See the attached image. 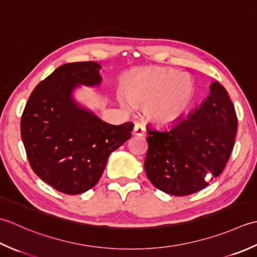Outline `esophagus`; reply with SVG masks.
Returning a JSON list of instances; mask_svg holds the SVG:
<instances>
[{"label":"esophagus","instance_id":"esophagus-1","mask_svg":"<svg viewBox=\"0 0 257 257\" xmlns=\"http://www.w3.org/2000/svg\"><path fill=\"white\" fill-rule=\"evenodd\" d=\"M133 134L135 136H143L145 134V128L142 124L136 123L134 125V130H133Z\"/></svg>","mask_w":257,"mask_h":257}]
</instances>
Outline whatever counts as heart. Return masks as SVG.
I'll use <instances>...</instances> for the list:
<instances>
[{"mask_svg":"<svg viewBox=\"0 0 257 257\" xmlns=\"http://www.w3.org/2000/svg\"><path fill=\"white\" fill-rule=\"evenodd\" d=\"M118 95L123 109L131 112L133 105L148 103L146 113L154 122L171 124L184 116L195 96V85L174 70L155 69L135 75L124 85Z\"/></svg>","mask_w":257,"mask_h":257,"instance_id":"1","label":"heart"}]
</instances>
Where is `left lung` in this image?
Wrapping results in <instances>:
<instances>
[{
    "mask_svg": "<svg viewBox=\"0 0 257 257\" xmlns=\"http://www.w3.org/2000/svg\"><path fill=\"white\" fill-rule=\"evenodd\" d=\"M146 130L149 180L166 194L185 196L205 188L208 177L223 172L234 148L237 118L226 90L215 81L185 118Z\"/></svg>",
    "mask_w": 257,
    "mask_h": 257,
    "instance_id": "8db88e82",
    "label": "left lung"
}]
</instances>
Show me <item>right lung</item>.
<instances>
[{"mask_svg": "<svg viewBox=\"0 0 257 257\" xmlns=\"http://www.w3.org/2000/svg\"><path fill=\"white\" fill-rule=\"evenodd\" d=\"M101 69L96 62L57 67L34 88L21 118V136L32 170L69 195L95 185L108 156L132 135V122L109 124L76 99L81 85H101Z\"/></svg>", "mask_w": 257, "mask_h": 257, "instance_id": "1", "label": "right lung"}]
</instances>
